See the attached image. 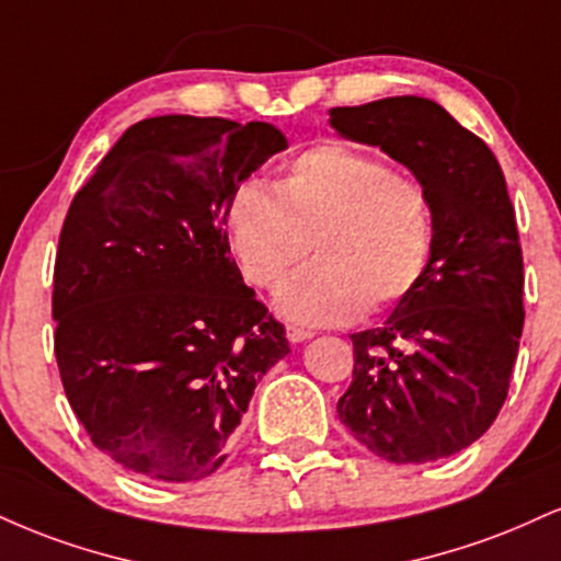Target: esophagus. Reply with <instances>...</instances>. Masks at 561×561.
<instances>
[{"instance_id":"1","label":"esophagus","mask_w":561,"mask_h":561,"mask_svg":"<svg viewBox=\"0 0 561 561\" xmlns=\"http://www.w3.org/2000/svg\"><path fill=\"white\" fill-rule=\"evenodd\" d=\"M313 336V332H308V329H300V327H287V340L293 342V345H298V342H306Z\"/></svg>"}]
</instances>
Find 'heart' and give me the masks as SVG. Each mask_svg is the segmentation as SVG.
<instances>
[{
  "label": "heart",
  "mask_w": 561,
  "mask_h": 561,
  "mask_svg": "<svg viewBox=\"0 0 561 561\" xmlns=\"http://www.w3.org/2000/svg\"><path fill=\"white\" fill-rule=\"evenodd\" d=\"M240 272L272 289L313 248L319 261L276 295L308 327L353 321L408 298L434 253V204L415 178L345 144H316L285 164L276 187L245 182L227 208Z\"/></svg>",
  "instance_id": "b5f03b06"
}]
</instances>
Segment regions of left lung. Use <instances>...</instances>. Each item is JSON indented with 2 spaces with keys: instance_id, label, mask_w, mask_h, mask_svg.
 Masks as SVG:
<instances>
[{
  "instance_id": "1",
  "label": "left lung",
  "mask_w": 561,
  "mask_h": 561,
  "mask_svg": "<svg viewBox=\"0 0 561 561\" xmlns=\"http://www.w3.org/2000/svg\"><path fill=\"white\" fill-rule=\"evenodd\" d=\"M332 127L408 167L434 204L428 272L379 329L353 340L336 413L363 447L408 465L457 455L507 400L523 334V251L491 148L436 101L336 106Z\"/></svg>"
}]
</instances>
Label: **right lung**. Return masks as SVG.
I'll list each match as a JSON object with an SVG mask.
<instances>
[{
	"label": "right lung",
	"instance_id": "obj_1",
	"mask_svg": "<svg viewBox=\"0 0 561 561\" xmlns=\"http://www.w3.org/2000/svg\"><path fill=\"white\" fill-rule=\"evenodd\" d=\"M285 135L164 114L133 125L72 198L54 263V355L72 413L114 462L185 483L227 460L285 327L229 255L227 208Z\"/></svg>",
	"mask_w": 561,
	"mask_h": 561
}]
</instances>
